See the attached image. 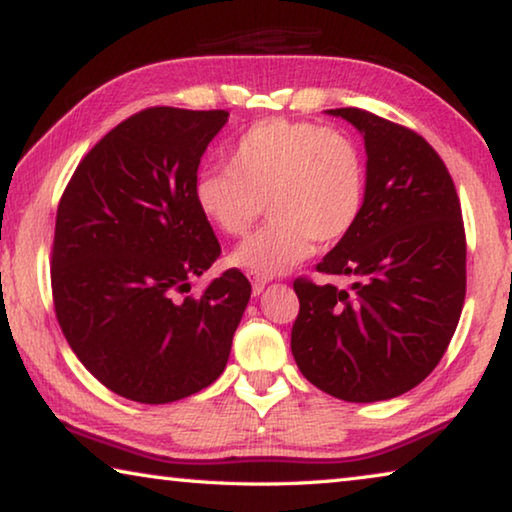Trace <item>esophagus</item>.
<instances>
[{
  "instance_id": "obj_1",
  "label": "esophagus",
  "mask_w": 512,
  "mask_h": 512,
  "mask_svg": "<svg viewBox=\"0 0 512 512\" xmlns=\"http://www.w3.org/2000/svg\"><path fill=\"white\" fill-rule=\"evenodd\" d=\"M266 284H268V277H264V275H253V293H255V296H259V293L264 291Z\"/></svg>"
}]
</instances>
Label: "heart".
<instances>
[{"instance_id":"b5f03b06","label":"heart","mask_w":512,"mask_h":512,"mask_svg":"<svg viewBox=\"0 0 512 512\" xmlns=\"http://www.w3.org/2000/svg\"><path fill=\"white\" fill-rule=\"evenodd\" d=\"M198 212L228 237H241L264 212L232 262L277 275L302 262L314 241H341L366 201V164L357 142L314 121L262 119L228 151V169L203 171L194 183Z\"/></svg>"}]
</instances>
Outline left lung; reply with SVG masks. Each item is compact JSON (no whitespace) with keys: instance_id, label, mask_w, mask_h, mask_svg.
Wrapping results in <instances>:
<instances>
[{"instance_id":"obj_1","label":"left lung","mask_w":512,"mask_h":512,"mask_svg":"<svg viewBox=\"0 0 512 512\" xmlns=\"http://www.w3.org/2000/svg\"><path fill=\"white\" fill-rule=\"evenodd\" d=\"M366 140L359 221L316 264L350 289L296 277L291 329L298 368L345 402L411 391L443 359L465 302V225L454 180L411 128L361 108H336Z\"/></svg>"}]
</instances>
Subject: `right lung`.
<instances>
[{"instance_id": "1", "label": "right lung", "mask_w": 512, "mask_h": 512, "mask_svg": "<svg viewBox=\"0 0 512 512\" xmlns=\"http://www.w3.org/2000/svg\"><path fill=\"white\" fill-rule=\"evenodd\" d=\"M225 110L153 106L85 153L60 196L51 296L69 348L126 400L167 404L221 375L250 298L239 268L192 293L221 255L194 201Z\"/></svg>"}]
</instances>
